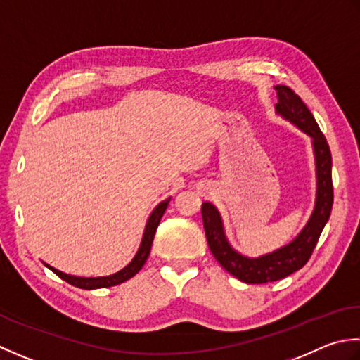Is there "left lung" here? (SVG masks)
Instances as JSON below:
<instances>
[{"instance_id": "left-lung-1", "label": "left lung", "mask_w": 360, "mask_h": 360, "mask_svg": "<svg viewBox=\"0 0 360 360\" xmlns=\"http://www.w3.org/2000/svg\"><path fill=\"white\" fill-rule=\"evenodd\" d=\"M274 88L278 98V104L275 107L276 113L311 138L317 189H315L314 210L302 231L289 244L270 253L256 256V258H250V256L234 250L226 239L221 212L210 202L202 203L203 229L212 256L226 272L247 284L278 281L302 269L309 261L320 234L329 221L334 200L331 174L333 160L325 135L320 131L319 124L314 120L309 108L295 91H292L285 85H275Z\"/></svg>"}]
</instances>
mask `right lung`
I'll use <instances>...</instances> for the list:
<instances>
[{"label": "right lung", "mask_w": 360, "mask_h": 360, "mask_svg": "<svg viewBox=\"0 0 360 360\" xmlns=\"http://www.w3.org/2000/svg\"><path fill=\"white\" fill-rule=\"evenodd\" d=\"M171 202V197H167L163 202H160L153 211L150 212V216L148 219V222H146L144 226V233H143V239H141V244H139V248L136 255L134 256V259H131L126 267L121 269L120 272H116L113 275H108V276H91V278H85V276H75V275H68L65 272H60V270L54 269L53 266H49V264L43 262L45 266L53 270V272L60 276L63 281L70 283L71 285H76L79 289H85V290H93V289H102V288H112V285H118L124 281L130 280L131 276H135L139 270L143 269V266L146 264L149 258V253H150V247H152V242H153V236H155V231H157V226L161 221V217H163L165 211L167 208V205Z\"/></svg>", "instance_id": "1"}]
</instances>
